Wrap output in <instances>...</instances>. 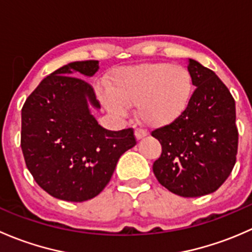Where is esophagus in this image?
Masks as SVG:
<instances>
[{"label": "esophagus", "mask_w": 252, "mask_h": 252, "mask_svg": "<svg viewBox=\"0 0 252 252\" xmlns=\"http://www.w3.org/2000/svg\"><path fill=\"white\" fill-rule=\"evenodd\" d=\"M146 135H147V133H146V130H144V129H135V138L138 139V140L145 138Z\"/></svg>", "instance_id": "1"}]
</instances>
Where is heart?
<instances>
[{"instance_id":"b5f03b06","label":"heart","mask_w":252,"mask_h":252,"mask_svg":"<svg viewBox=\"0 0 252 252\" xmlns=\"http://www.w3.org/2000/svg\"><path fill=\"white\" fill-rule=\"evenodd\" d=\"M194 80L188 68L171 63H145L114 70L111 89L98 86L97 94L108 111L126 116L136 105L138 117L150 126L177 122L190 105Z\"/></svg>"}]
</instances>
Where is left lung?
Masks as SVG:
<instances>
[{"label": "left lung", "instance_id": "1", "mask_svg": "<svg viewBox=\"0 0 252 252\" xmlns=\"http://www.w3.org/2000/svg\"><path fill=\"white\" fill-rule=\"evenodd\" d=\"M188 70L196 89L177 122L151 133L162 145L152 169L173 194L197 197L216 191L232 173L239 134L235 101L223 81L195 60Z\"/></svg>", "mask_w": 252, "mask_h": 252}]
</instances>
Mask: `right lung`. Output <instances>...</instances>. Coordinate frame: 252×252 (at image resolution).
I'll return each mask as SVG.
<instances>
[{
  "mask_svg": "<svg viewBox=\"0 0 252 252\" xmlns=\"http://www.w3.org/2000/svg\"><path fill=\"white\" fill-rule=\"evenodd\" d=\"M98 61L63 65L46 77L22 108L20 146L40 188L64 201L97 196L111 180L119 157L136 145L131 128H102L90 107L100 108L93 86Z\"/></svg>",
  "mask_w": 252,
  "mask_h": 252,
  "instance_id": "1",
  "label": "right lung"
}]
</instances>
